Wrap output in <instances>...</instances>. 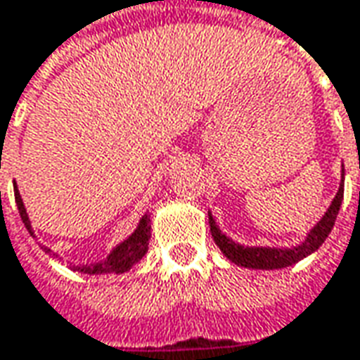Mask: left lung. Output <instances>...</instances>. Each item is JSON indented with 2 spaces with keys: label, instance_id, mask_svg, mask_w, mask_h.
I'll use <instances>...</instances> for the list:
<instances>
[{
  "label": "left lung",
  "instance_id": "8db88e82",
  "mask_svg": "<svg viewBox=\"0 0 360 360\" xmlns=\"http://www.w3.org/2000/svg\"><path fill=\"white\" fill-rule=\"evenodd\" d=\"M342 193L345 187H339V191L335 195L333 203L328 207V211L325 213V217L316 223V227L307 237V241L299 247H292V249H266V247H243L239 243L231 241L227 239L219 227L215 225L213 217L209 215V225H211V235L217 243V247L223 251V255L231 259L235 265L241 266H251V269H283V266H289L297 261L304 259L307 255H311L316 251L325 239L328 237V233L335 225V219L339 215V209H341Z\"/></svg>",
  "mask_w": 360,
  "mask_h": 360
}]
</instances>
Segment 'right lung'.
<instances>
[{"label": "right lung", "instance_id": "obj_1", "mask_svg": "<svg viewBox=\"0 0 360 360\" xmlns=\"http://www.w3.org/2000/svg\"><path fill=\"white\" fill-rule=\"evenodd\" d=\"M15 203H18L19 215H21V221L25 223V227L30 233L32 231V225H30V219H27V213H25V207H23V201L19 197L18 189H15ZM149 239H151V225H149V219L143 217L141 223L137 231L131 235L127 241H123L119 247H115V251L107 257L103 263H97V265H85V266H75L81 273H87V275H101V273H125L129 271L131 266L135 265L139 259H141L145 251H147V245H149Z\"/></svg>", "mask_w": 360, "mask_h": 360}]
</instances>
